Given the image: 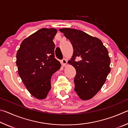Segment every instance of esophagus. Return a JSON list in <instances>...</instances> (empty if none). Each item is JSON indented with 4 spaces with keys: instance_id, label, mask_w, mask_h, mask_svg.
<instances>
[{
    "instance_id": "obj_1",
    "label": "esophagus",
    "mask_w": 128,
    "mask_h": 128,
    "mask_svg": "<svg viewBox=\"0 0 128 128\" xmlns=\"http://www.w3.org/2000/svg\"><path fill=\"white\" fill-rule=\"evenodd\" d=\"M66 62H67V60L66 59H63L61 61V63L63 65V66H66Z\"/></svg>"
}]
</instances>
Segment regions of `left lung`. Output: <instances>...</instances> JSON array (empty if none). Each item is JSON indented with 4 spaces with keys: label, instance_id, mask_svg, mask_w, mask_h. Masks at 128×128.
Returning <instances> with one entry per match:
<instances>
[{
    "label": "left lung",
    "instance_id": "left-lung-1",
    "mask_svg": "<svg viewBox=\"0 0 128 128\" xmlns=\"http://www.w3.org/2000/svg\"><path fill=\"white\" fill-rule=\"evenodd\" d=\"M59 31L70 40L73 48L68 62L76 70L74 91L82 100L90 99L101 89L111 71L107 49L99 39L81 30L62 28Z\"/></svg>",
    "mask_w": 128,
    "mask_h": 128
}]
</instances>
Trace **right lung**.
Segmentation results:
<instances>
[{"mask_svg":"<svg viewBox=\"0 0 128 128\" xmlns=\"http://www.w3.org/2000/svg\"><path fill=\"white\" fill-rule=\"evenodd\" d=\"M54 28H42L25 38L16 54L18 75L27 90L38 99L46 98L51 90L52 74L61 66L55 58Z\"/></svg>","mask_w":128,"mask_h":128,"instance_id":"1","label":"right lung"}]
</instances>
